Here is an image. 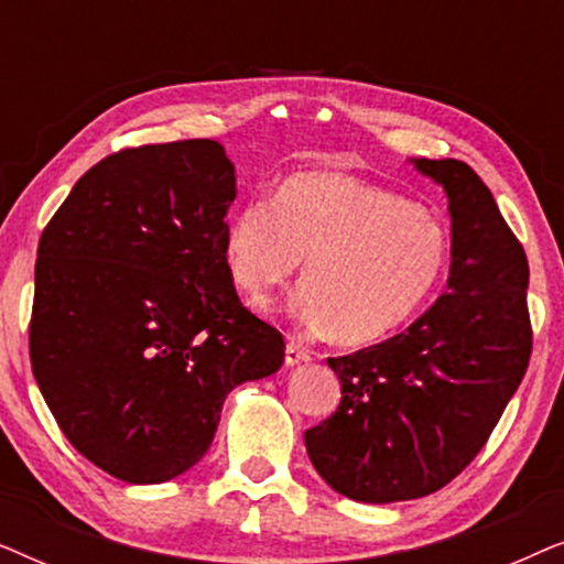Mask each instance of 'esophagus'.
Returning <instances> with one entry per match:
<instances>
[{
	"mask_svg": "<svg viewBox=\"0 0 564 564\" xmlns=\"http://www.w3.org/2000/svg\"><path fill=\"white\" fill-rule=\"evenodd\" d=\"M284 361H288V367L303 365V361H311V351H307L300 341H295V338H288V349H284Z\"/></svg>",
	"mask_w": 564,
	"mask_h": 564,
	"instance_id": "34e87169",
	"label": "esophagus"
}]
</instances>
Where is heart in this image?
<instances>
[{
  "label": "heart",
  "instance_id": "b5f03b06",
  "mask_svg": "<svg viewBox=\"0 0 564 564\" xmlns=\"http://www.w3.org/2000/svg\"><path fill=\"white\" fill-rule=\"evenodd\" d=\"M223 257L253 305H267L305 261L295 321L359 346L392 334L434 297L452 241L434 213L398 192L338 174H297L272 203L238 207Z\"/></svg>",
  "mask_w": 564,
  "mask_h": 564
}]
</instances>
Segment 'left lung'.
Returning <instances> with one entry per match:
<instances>
[{
    "instance_id": "8db88e82",
    "label": "left lung",
    "mask_w": 564,
    "mask_h": 564,
    "mask_svg": "<svg viewBox=\"0 0 564 564\" xmlns=\"http://www.w3.org/2000/svg\"><path fill=\"white\" fill-rule=\"evenodd\" d=\"M413 166L449 197V292L403 334L330 357L341 403L305 431L318 475L361 503L452 482L488 442L531 357L529 261L492 192L465 161Z\"/></svg>"
}]
</instances>
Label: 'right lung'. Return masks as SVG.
Masks as SVG:
<instances>
[{
    "label": "right lung",
    "mask_w": 564,
    "mask_h": 564,
    "mask_svg": "<svg viewBox=\"0 0 564 564\" xmlns=\"http://www.w3.org/2000/svg\"><path fill=\"white\" fill-rule=\"evenodd\" d=\"M234 199L218 141L122 149L37 243L35 382L74 449L118 480L187 473L228 392L282 367V334L241 305L223 257Z\"/></svg>",
    "instance_id": "1"
}]
</instances>
